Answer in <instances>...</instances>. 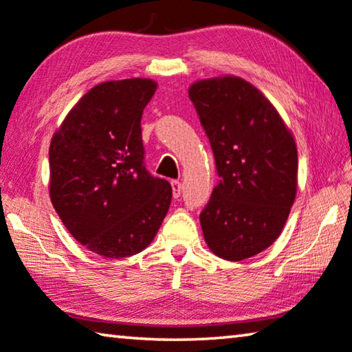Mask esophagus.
Masks as SVG:
<instances>
[{
  "instance_id": "34e87169",
  "label": "esophagus",
  "mask_w": 352,
  "mask_h": 352,
  "mask_svg": "<svg viewBox=\"0 0 352 352\" xmlns=\"http://www.w3.org/2000/svg\"><path fill=\"white\" fill-rule=\"evenodd\" d=\"M170 185H172V194H174V197L175 199L180 197V194H182V183L178 182V180H174V182H170Z\"/></svg>"
}]
</instances>
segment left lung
<instances>
[{
  "label": "left lung",
  "instance_id": "left-lung-1",
  "mask_svg": "<svg viewBox=\"0 0 352 352\" xmlns=\"http://www.w3.org/2000/svg\"><path fill=\"white\" fill-rule=\"evenodd\" d=\"M213 150L219 183L200 213L214 255L241 261L282 233L298 189L293 135L258 89L238 76L210 78L189 87Z\"/></svg>",
  "mask_w": 352,
  "mask_h": 352
}]
</instances>
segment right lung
Here are the masks:
<instances>
[{
  "label": "right lung",
  "instance_id": "obj_1",
  "mask_svg": "<svg viewBox=\"0 0 352 352\" xmlns=\"http://www.w3.org/2000/svg\"><path fill=\"white\" fill-rule=\"evenodd\" d=\"M147 78L106 81L81 97L50 144V199L78 243L104 258L139 254L167 214L172 188L144 166Z\"/></svg>",
  "mask_w": 352,
  "mask_h": 352
}]
</instances>
